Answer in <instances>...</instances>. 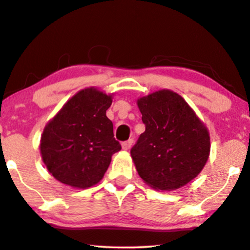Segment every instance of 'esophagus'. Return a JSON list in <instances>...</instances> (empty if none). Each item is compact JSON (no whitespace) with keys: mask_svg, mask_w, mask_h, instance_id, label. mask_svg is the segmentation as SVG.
Wrapping results in <instances>:
<instances>
[{"mask_svg":"<svg viewBox=\"0 0 250 250\" xmlns=\"http://www.w3.org/2000/svg\"><path fill=\"white\" fill-rule=\"evenodd\" d=\"M132 144H133V139H129V140H126V142H124V143L121 144V145H122V148H124L125 150H128V149L131 148Z\"/></svg>","mask_w":250,"mask_h":250,"instance_id":"34e87169","label":"esophagus"}]
</instances>
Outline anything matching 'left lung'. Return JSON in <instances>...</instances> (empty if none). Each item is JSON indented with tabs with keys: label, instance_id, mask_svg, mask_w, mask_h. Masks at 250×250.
I'll return each mask as SVG.
<instances>
[{
	"label": "left lung",
	"instance_id": "left-lung-1",
	"mask_svg": "<svg viewBox=\"0 0 250 250\" xmlns=\"http://www.w3.org/2000/svg\"><path fill=\"white\" fill-rule=\"evenodd\" d=\"M145 132L130 150L139 177L156 190H174L195 179L209 156L207 128L187 102L163 89L137 101Z\"/></svg>",
	"mask_w": 250,
	"mask_h": 250
}]
</instances>
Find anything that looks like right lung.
<instances>
[{
    "label": "right lung",
    "mask_w": 250,
    "mask_h": 250,
    "mask_svg": "<svg viewBox=\"0 0 250 250\" xmlns=\"http://www.w3.org/2000/svg\"><path fill=\"white\" fill-rule=\"evenodd\" d=\"M112 96L94 87L70 98L45 126L41 154L56 180L86 189L104 177L111 157L121 149L106 117Z\"/></svg>",
    "instance_id": "1"
}]
</instances>
